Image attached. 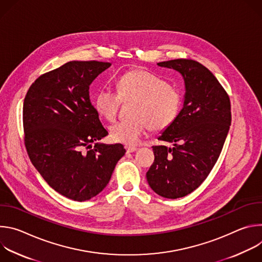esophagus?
Returning a JSON list of instances; mask_svg holds the SVG:
<instances>
[{
	"mask_svg": "<svg viewBox=\"0 0 262 262\" xmlns=\"http://www.w3.org/2000/svg\"><path fill=\"white\" fill-rule=\"evenodd\" d=\"M125 149H126V152L127 154H130V152H135V151H137V147H134V146H125Z\"/></svg>",
	"mask_w": 262,
	"mask_h": 262,
	"instance_id": "34e87169",
	"label": "esophagus"
}]
</instances>
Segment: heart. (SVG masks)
Wrapping results in <instances>:
<instances>
[{"mask_svg": "<svg viewBox=\"0 0 262 262\" xmlns=\"http://www.w3.org/2000/svg\"><path fill=\"white\" fill-rule=\"evenodd\" d=\"M116 89L118 95L102 87L94 96L97 113L107 120L116 117L121 100L135 99L133 118L120 120L110 127L111 137L116 142L136 145L148 128L165 129L179 115L182 103L180 92L151 72L143 69L127 71L117 79Z\"/></svg>", "mask_w": 262, "mask_h": 262, "instance_id": "b5f03b06", "label": "heart"}]
</instances>
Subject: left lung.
I'll use <instances>...</instances> for the list:
<instances>
[{
	"instance_id": "obj_1",
	"label": "left lung",
	"mask_w": 262,
	"mask_h": 262,
	"mask_svg": "<svg viewBox=\"0 0 262 262\" xmlns=\"http://www.w3.org/2000/svg\"><path fill=\"white\" fill-rule=\"evenodd\" d=\"M158 65L181 74L185 93L178 117L158 138L172 146H152L155 162L146 177L158 195L177 199L196 190L215 165L231 124L230 100L197 61L176 59Z\"/></svg>"
}]
</instances>
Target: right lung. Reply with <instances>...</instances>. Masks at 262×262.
Instances as JSON below:
<instances>
[{"instance_id": "right-lung-1", "label": "right lung", "mask_w": 262, "mask_h": 262, "mask_svg": "<svg viewBox=\"0 0 262 262\" xmlns=\"http://www.w3.org/2000/svg\"><path fill=\"white\" fill-rule=\"evenodd\" d=\"M110 66L98 61L67 62L40 76L25 97L29 158L50 186L74 201L99 194L125 155L122 144L99 142L107 132L89 95L91 83Z\"/></svg>"}]
</instances>
